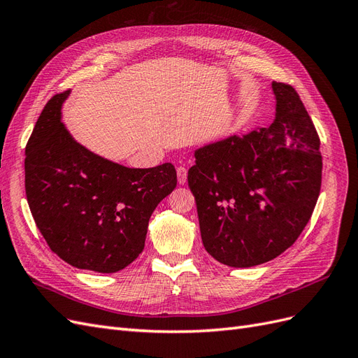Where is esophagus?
Masks as SVG:
<instances>
[{"label": "esophagus", "mask_w": 358, "mask_h": 358, "mask_svg": "<svg viewBox=\"0 0 358 358\" xmlns=\"http://www.w3.org/2000/svg\"><path fill=\"white\" fill-rule=\"evenodd\" d=\"M176 173H178V182L180 183V185H183V183L187 182V176H188V170L183 167V166H179L178 167V170H176Z\"/></svg>", "instance_id": "34e87169"}]
</instances>
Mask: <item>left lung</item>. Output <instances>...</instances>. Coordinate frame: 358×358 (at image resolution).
<instances>
[{
  "mask_svg": "<svg viewBox=\"0 0 358 358\" xmlns=\"http://www.w3.org/2000/svg\"><path fill=\"white\" fill-rule=\"evenodd\" d=\"M275 121L199 148L188 185L203 245L230 267L276 258L297 241L321 189L320 137L299 94L273 82Z\"/></svg>",
  "mask_w": 358,
  "mask_h": 358,
  "instance_id": "1",
  "label": "left lung"
}]
</instances>
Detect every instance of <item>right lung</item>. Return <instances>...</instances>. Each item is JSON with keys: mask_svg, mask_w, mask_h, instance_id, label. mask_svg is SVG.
<instances>
[{"mask_svg": "<svg viewBox=\"0 0 358 358\" xmlns=\"http://www.w3.org/2000/svg\"><path fill=\"white\" fill-rule=\"evenodd\" d=\"M70 91L53 95L25 148V192L49 248L64 262L115 273L143 251L149 218L176 188L171 162L129 169L76 142L61 122Z\"/></svg>", "mask_w": 358, "mask_h": 358, "instance_id": "obj_1", "label": "right lung"}]
</instances>
